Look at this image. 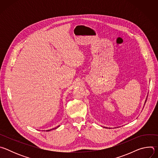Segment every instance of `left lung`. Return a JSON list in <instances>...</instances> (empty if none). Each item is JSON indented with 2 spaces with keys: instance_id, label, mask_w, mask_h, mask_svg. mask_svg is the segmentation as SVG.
Returning a JSON list of instances; mask_svg holds the SVG:
<instances>
[{
  "instance_id": "left-lung-1",
  "label": "left lung",
  "mask_w": 158,
  "mask_h": 158,
  "mask_svg": "<svg viewBox=\"0 0 158 158\" xmlns=\"http://www.w3.org/2000/svg\"><path fill=\"white\" fill-rule=\"evenodd\" d=\"M147 98H148V95H147L146 99V100H145V102H144V104H145V103H146V100H147ZM106 128H109V129H110V127H106Z\"/></svg>"
}]
</instances>
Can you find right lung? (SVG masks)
<instances>
[{"instance_id":"add662e5","label":"right lung","mask_w":158,"mask_h":158,"mask_svg":"<svg viewBox=\"0 0 158 158\" xmlns=\"http://www.w3.org/2000/svg\"><path fill=\"white\" fill-rule=\"evenodd\" d=\"M59 126H60V125H59V126H57V127H56L55 128H52V129H49V130H46V131H51V130H53V129H56L58 128Z\"/></svg>"}]
</instances>
